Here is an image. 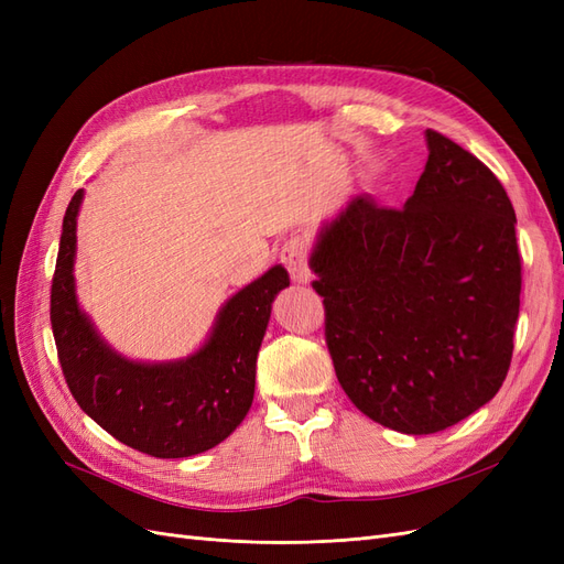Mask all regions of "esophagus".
<instances>
[{
  "mask_svg": "<svg viewBox=\"0 0 564 564\" xmlns=\"http://www.w3.org/2000/svg\"><path fill=\"white\" fill-rule=\"evenodd\" d=\"M308 242L303 240V237H289V240L284 242L282 251H280V261L282 265L286 268L289 278H292L294 282L299 284H305L311 282V265H308Z\"/></svg>",
  "mask_w": 564,
  "mask_h": 564,
  "instance_id": "obj_1",
  "label": "esophagus"
}]
</instances>
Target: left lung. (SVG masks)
<instances>
[{
	"instance_id": "1",
	"label": "left lung",
	"mask_w": 564,
	"mask_h": 564,
	"mask_svg": "<svg viewBox=\"0 0 564 564\" xmlns=\"http://www.w3.org/2000/svg\"><path fill=\"white\" fill-rule=\"evenodd\" d=\"M404 209L357 195L311 256L336 379L365 416L406 435L464 421L513 357L522 263L501 181L433 129Z\"/></svg>"
}]
</instances>
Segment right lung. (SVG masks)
<instances>
[{"label":"right lung","mask_w":564,"mask_h":564,"mask_svg":"<svg viewBox=\"0 0 564 564\" xmlns=\"http://www.w3.org/2000/svg\"><path fill=\"white\" fill-rule=\"evenodd\" d=\"M82 191L67 204L51 280V329L73 398L100 429L127 447L158 458L202 454L224 442L253 400L256 355L270 305L289 286L282 265L237 292L195 355L181 362L141 365L112 352L75 299V230Z\"/></svg>","instance_id":"1"}]
</instances>
